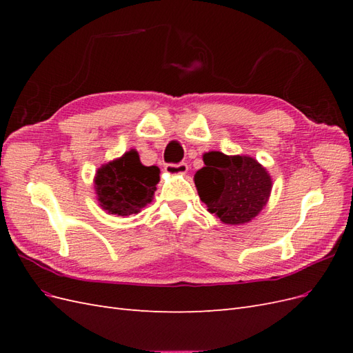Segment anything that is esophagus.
<instances>
[{
    "instance_id": "1",
    "label": "esophagus",
    "mask_w": 353,
    "mask_h": 353,
    "mask_svg": "<svg viewBox=\"0 0 353 353\" xmlns=\"http://www.w3.org/2000/svg\"><path fill=\"white\" fill-rule=\"evenodd\" d=\"M188 170L187 163H168L165 165V172L169 175H179V174H185Z\"/></svg>"
}]
</instances>
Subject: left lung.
<instances>
[{"label": "left lung", "instance_id": "8db88e82", "mask_svg": "<svg viewBox=\"0 0 353 353\" xmlns=\"http://www.w3.org/2000/svg\"><path fill=\"white\" fill-rule=\"evenodd\" d=\"M203 162L194 184L210 213L228 225H243L259 215L270 199L272 179L258 160L209 152Z\"/></svg>", "mask_w": 353, "mask_h": 353}]
</instances>
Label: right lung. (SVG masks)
<instances>
[{
  "instance_id": "obj_1",
  "label": "right lung",
  "mask_w": 353,
  "mask_h": 353,
  "mask_svg": "<svg viewBox=\"0 0 353 353\" xmlns=\"http://www.w3.org/2000/svg\"><path fill=\"white\" fill-rule=\"evenodd\" d=\"M160 169L144 166L137 150L103 165L95 174L94 187L101 209L110 215L128 216L150 203L159 183Z\"/></svg>"
}]
</instances>
